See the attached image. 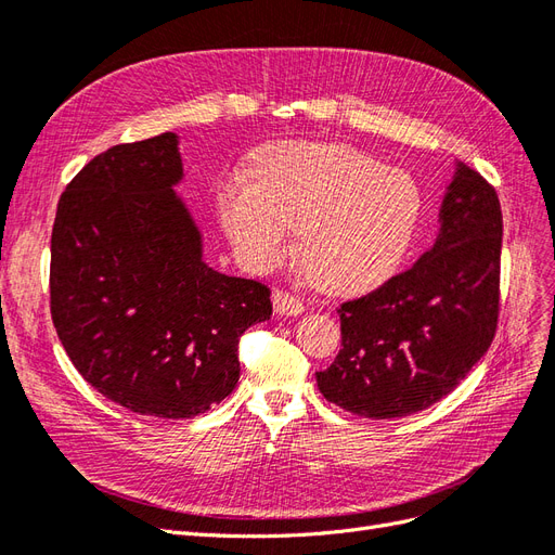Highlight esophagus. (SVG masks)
<instances>
[{
    "instance_id": "esophagus-1",
    "label": "esophagus",
    "mask_w": 555,
    "mask_h": 555,
    "mask_svg": "<svg viewBox=\"0 0 555 555\" xmlns=\"http://www.w3.org/2000/svg\"><path fill=\"white\" fill-rule=\"evenodd\" d=\"M272 305H274V311H276L279 315H297V313L305 311L302 302H299V299H297L295 295H291V293H286V291H274Z\"/></svg>"
}]
</instances>
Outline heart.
<instances>
[{
	"instance_id": "1",
	"label": "heart",
	"mask_w": 555,
	"mask_h": 555,
	"mask_svg": "<svg viewBox=\"0 0 555 555\" xmlns=\"http://www.w3.org/2000/svg\"><path fill=\"white\" fill-rule=\"evenodd\" d=\"M256 179L218 188L220 225L240 260L274 267L299 230L297 253L332 293L386 279L416 232L421 193L409 173L348 146L283 144L262 153Z\"/></svg>"
}]
</instances>
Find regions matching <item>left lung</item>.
I'll use <instances>...</instances> for the list:
<instances>
[{
  "instance_id": "1",
  "label": "left lung",
  "mask_w": 555,
  "mask_h": 555,
  "mask_svg": "<svg viewBox=\"0 0 555 555\" xmlns=\"http://www.w3.org/2000/svg\"><path fill=\"white\" fill-rule=\"evenodd\" d=\"M502 211L495 188L455 163L430 250L339 307L341 348L315 384L365 418H402L461 384L495 337Z\"/></svg>"
}]
</instances>
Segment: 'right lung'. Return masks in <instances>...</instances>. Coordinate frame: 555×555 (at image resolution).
I'll return each instance as SVG.
<instances>
[{"label": "right lung", "instance_id": "add662e5", "mask_svg": "<svg viewBox=\"0 0 555 555\" xmlns=\"http://www.w3.org/2000/svg\"><path fill=\"white\" fill-rule=\"evenodd\" d=\"M181 181L173 132L108 149L62 193L51 236L57 337L94 390L141 416L225 400L240 337L272 315L267 286L204 262Z\"/></svg>", "mask_w": 555, "mask_h": 555}]
</instances>
